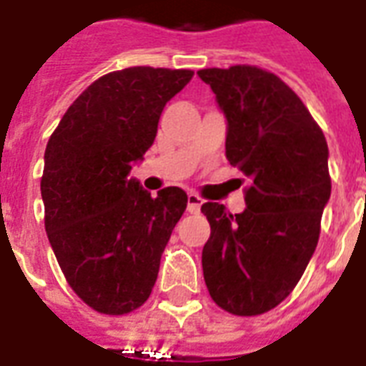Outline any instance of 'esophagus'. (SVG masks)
<instances>
[{
	"label": "esophagus",
	"mask_w": 366,
	"mask_h": 366,
	"mask_svg": "<svg viewBox=\"0 0 366 366\" xmlns=\"http://www.w3.org/2000/svg\"><path fill=\"white\" fill-rule=\"evenodd\" d=\"M202 205H203V199L199 195L195 194H189L188 195V211L192 214H197L202 211Z\"/></svg>",
	"instance_id": "34e87169"
}]
</instances>
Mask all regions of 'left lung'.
I'll use <instances>...</instances> for the list:
<instances>
[{
    "label": "left lung",
    "instance_id": "obj_1",
    "mask_svg": "<svg viewBox=\"0 0 366 366\" xmlns=\"http://www.w3.org/2000/svg\"><path fill=\"white\" fill-rule=\"evenodd\" d=\"M227 119V159L251 180L247 207L205 203L211 224L203 278L224 311H270L300 282L319 242L330 199L328 146L319 124L280 78L236 65L197 72Z\"/></svg>",
    "mask_w": 366,
    "mask_h": 366
}]
</instances>
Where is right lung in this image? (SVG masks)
Here are the masks:
<instances>
[{
  "instance_id": "1",
  "label": "right lung",
  "mask_w": 366,
  "mask_h": 366,
  "mask_svg": "<svg viewBox=\"0 0 366 366\" xmlns=\"http://www.w3.org/2000/svg\"><path fill=\"white\" fill-rule=\"evenodd\" d=\"M192 71L130 66L88 86L47 142L46 232L66 282L97 313L144 305L188 195H152L130 171L153 146L167 103Z\"/></svg>"
}]
</instances>
